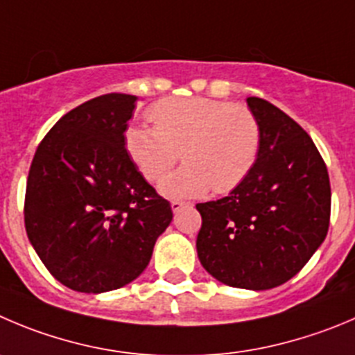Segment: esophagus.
<instances>
[{
	"mask_svg": "<svg viewBox=\"0 0 355 355\" xmlns=\"http://www.w3.org/2000/svg\"><path fill=\"white\" fill-rule=\"evenodd\" d=\"M184 205H187V202H181V200H172L171 202V207H172V211H174V212H180L181 209L184 207Z\"/></svg>",
	"mask_w": 355,
	"mask_h": 355,
	"instance_id": "obj_1",
	"label": "esophagus"
}]
</instances>
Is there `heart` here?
I'll list each match as a JSON object with an SVG mask.
<instances>
[{
    "instance_id": "obj_1",
    "label": "heart",
    "mask_w": 355,
    "mask_h": 355,
    "mask_svg": "<svg viewBox=\"0 0 355 355\" xmlns=\"http://www.w3.org/2000/svg\"><path fill=\"white\" fill-rule=\"evenodd\" d=\"M153 127L130 125L125 150L151 183L182 151L185 165L160 183L168 198L226 193L251 174L261 150V123L251 107L209 97L164 99L148 111Z\"/></svg>"
}]
</instances>
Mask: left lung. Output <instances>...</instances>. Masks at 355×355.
<instances>
[{"label": "left lung", "instance_id": "left-lung-1", "mask_svg": "<svg viewBox=\"0 0 355 355\" xmlns=\"http://www.w3.org/2000/svg\"><path fill=\"white\" fill-rule=\"evenodd\" d=\"M245 103L261 123L258 162L228 197L197 204V252L216 281L263 291L295 277L324 242L331 187L315 144L293 118L259 97Z\"/></svg>", "mask_w": 355, "mask_h": 355}]
</instances>
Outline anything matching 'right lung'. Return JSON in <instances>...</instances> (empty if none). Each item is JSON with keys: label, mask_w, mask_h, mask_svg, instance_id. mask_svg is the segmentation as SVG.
<instances>
[{"label": "right lung", "mask_w": 355, "mask_h": 355, "mask_svg": "<svg viewBox=\"0 0 355 355\" xmlns=\"http://www.w3.org/2000/svg\"><path fill=\"white\" fill-rule=\"evenodd\" d=\"M136 96L106 94L64 114L29 168L24 221L36 254L78 293L123 288L150 263L172 209L125 150Z\"/></svg>", "instance_id": "obj_1"}]
</instances>
